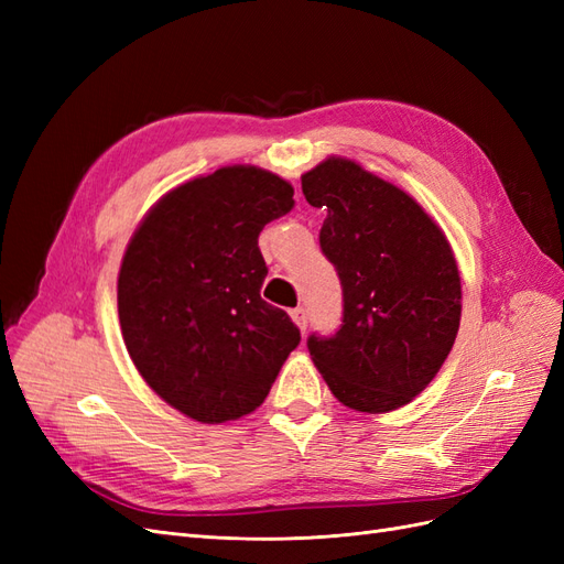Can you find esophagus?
<instances>
[{
    "instance_id": "obj_1",
    "label": "esophagus",
    "mask_w": 564,
    "mask_h": 564,
    "mask_svg": "<svg viewBox=\"0 0 564 564\" xmlns=\"http://www.w3.org/2000/svg\"><path fill=\"white\" fill-rule=\"evenodd\" d=\"M292 319L299 324V329H301V332L308 329V311L301 308V305H299V308H294V311H292Z\"/></svg>"
}]
</instances>
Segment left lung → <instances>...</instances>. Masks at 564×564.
<instances>
[{
	"label": "left lung",
	"mask_w": 564,
	"mask_h": 564,
	"mask_svg": "<svg viewBox=\"0 0 564 564\" xmlns=\"http://www.w3.org/2000/svg\"><path fill=\"white\" fill-rule=\"evenodd\" d=\"M327 209L319 249L336 268L344 315L308 350L334 395L357 412H390L433 381L454 346L460 280L447 237L400 187L332 158L303 176Z\"/></svg>",
	"instance_id": "1"
}]
</instances>
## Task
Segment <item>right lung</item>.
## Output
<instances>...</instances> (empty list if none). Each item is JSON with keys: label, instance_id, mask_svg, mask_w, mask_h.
<instances>
[{"label": "right lung", "instance_id": "add662e5", "mask_svg": "<svg viewBox=\"0 0 564 564\" xmlns=\"http://www.w3.org/2000/svg\"><path fill=\"white\" fill-rule=\"evenodd\" d=\"M294 187L226 166L169 193L131 237L117 280L127 350L185 416L224 423L270 392L301 332L261 299V230L294 209Z\"/></svg>", "mask_w": 564, "mask_h": 564}]
</instances>
